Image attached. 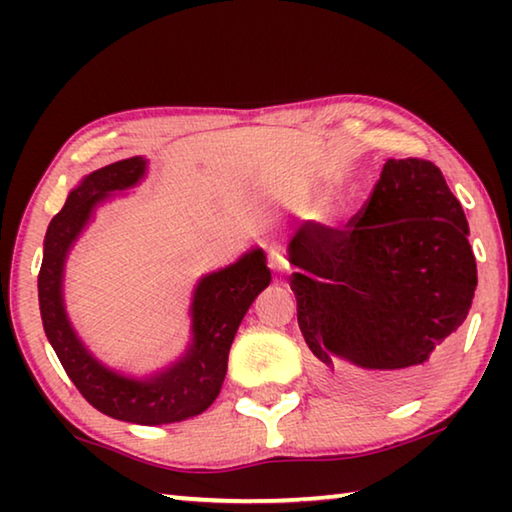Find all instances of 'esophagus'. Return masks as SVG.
Segmentation results:
<instances>
[{
    "label": "esophagus",
    "mask_w": 512,
    "mask_h": 512,
    "mask_svg": "<svg viewBox=\"0 0 512 512\" xmlns=\"http://www.w3.org/2000/svg\"><path fill=\"white\" fill-rule=\"evenodd\" d=\"M268 266H271V271H275V273L289 271V257H287V250H284V246H280V244L268 246Z\"/></svg>",
    "instance_id": "1"
}]
</instances>
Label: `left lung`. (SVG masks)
Wrapping results in <instances>:
<instances>
[{
  "label": "left lung",
  "mask_w": 512,
  "mask_h": 512,
  "mask_svg": "<svg viewBox=\"0 0 512 512\" xmlns=\"http://www.w3.org/2000/svg\"><path fill=\"white\" fill-rule=\"evenodd\" d=\"M443 171L388 160L345 228L296 232L298 325L329 384L363 397L413 391L470 311L476 259Z\"/></svg>",
  "instance_id": "obj_1"
}]
</instances>
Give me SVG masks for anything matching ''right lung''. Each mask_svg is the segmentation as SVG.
Segmentation results:
<instances>
[{
    "instance_id": "add662e5",
    "label": "right lung",
    "mask_w": 512,
    "mask_h": 512,
    "mask_svg": "<svg viewBox=\"0 0 512 512\" xmlns=\"http://www.w3.org/2000/svg\"><path fill=\"white\" fill-rule=\"evenodd\" d=\"M144 173L142 158L112 162L90 173L67 196L45 237V257L38 273V298L45 334L67 377L94 409L115 420L135 424H167L203 413L221 391L228 370V352L241 318L253 300L271 284L262 250H253L237 264L207 275L194 293V345L176 366L146 381L119 377L90 357L65 316L60 282L72 241L88 223L92 207L108 192L135 185Z\"/></svg>"
}]
</instances>
